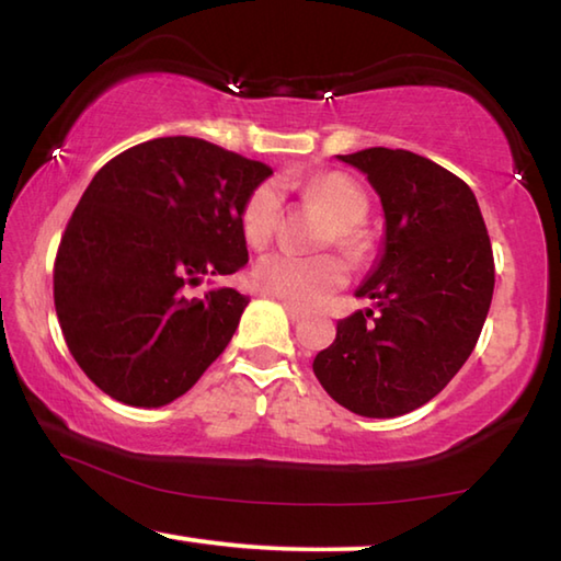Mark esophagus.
Masks as SVG:
<instances>
[{"mask_svg": "<svg viewBox=\"0 0 561 561\" xmlns=\"http://www.w3.org/2000/svg\"><path fill=\"white\" fill-rule=\"evenodd\" d=\"M284 309H287V313H289V319H291V321H301L304 316H307V309L297 307V304H289V301H284Z\"/></svg>", "mask_w": 561, "mask_h": 561, "instance_id": "esophagus-1", "label": "esophagus"}]
</instances>
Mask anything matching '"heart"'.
I'll list each match as a JSON object with an SVG mask.
<instances>
[{
  "mask_svg": "<svg viewBox=\"0 0 561 561\" xmlns=\"http://www.w3.org/2000/svg\"><path fill=\"white\" fill-rule=\"evenodd\" d=\"M304 193L331 213L333 226L323 238V245H335L351 260H363L368 252V236L363 222L368 220L370 201L358 181L341 171H325L307 181ZM282 218V193L277 183H260L242 203L240 230L252 248H267ZM252 279L257 287L282 301L311 307L341 289L348 279V267L335 254L299 257L291 252H270L254 264Z\"/></svg>",
  "mask_w": 561,
  "mask_h": 561,
  "instance_id": "1",
  "label": "heart"
}]
</instances>
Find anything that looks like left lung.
Instances as JSON below:
<instances>
[{"mask_svg":"<svg viewBox=\"0 0 561 561\" xmlns=\"http://www.w3.org/2000/svg\"><path fill=\"white\" fill-rule=\"evenodd\" d=\"M368 174L385 210V254L358 297L375 309L335 325L313 373L360 416H400L439 394L476 348L493 299L491 238L473 191L407 149L339 157Z\"/></svg>","mask_w":561,"mask_h":561,"instance_id":"obj_1","label":"left lung"}]
</instances>
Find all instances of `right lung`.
<instances>
[{
	"label": "right lung",
	"mask_w": 561,
	"mask_h": 561,
	"mask_svg": "<svg viewBox=\"0 0 561 561\" xmlns=\"http://www.w3.org/2000/svg\"><path fill=\"white\" fill-rule=\"evenodd\" d=\"M270 174L206 139L159 137L90 181L56 252L54 301L70 355L112 400L174 402L226 351L250 299L191 289L245 267L240 210Z\"/></svg>",
	"instance_id": "add662e5"
}]
</instances>
